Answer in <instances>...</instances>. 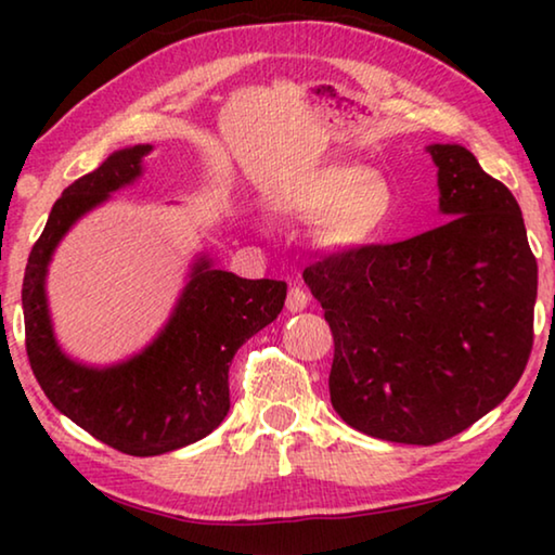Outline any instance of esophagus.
<instances>
[{
  "label": "esophagus",
  "instance_id": "obj_1",
  "mask_svg": "<svg viewBox=\"0 0 555 555\" xmlns=\"http://www.w3.org/2000/svg\"><path fill=\"white\" fill-rule=\"evenodd\" d=\"M308 300H311V298H308L306 291L300 288V286H294V288L288 291V296H286V308H288L291 313H300L308 306Z\"/></svg>",
  "mask_w": 555,
  "mask_h": 555
}]
</instances>
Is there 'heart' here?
Returning <instances> with one entry per match:
<instances>
[{"instance_id":"b5f03b06","label":"heart","mask_w":555,"mask_h":555,"mask_svg":"<svg viewBox=\"0 0 555 555\" xmlns=\"http://www.w3.org/2000/svg\"><path fill=\"white\" fill-rule=\"evenodd\" d=\"M291 212L325 221L333 247L357 249L377 242L397 212V191L387 176L352 164H331L308 173L288 198Z\"/></svg>"}]
</instances>
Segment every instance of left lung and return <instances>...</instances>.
Wrapping results in <instances>:
<instances>
[{
  "label": "left lung",
  "instance_id": "obj_1",
  "mask_svg": "<svg viewBox=\"0 0 555 555\" xmlns=\"http://www.w3.org/2000/svg\"><path fill=\"white\" fill-rule=\"evenodd\" d=\"M440 228L304 271L335 337L331 401L347 426L434 446L509 397L533 343L539 269L509 188L460 144H430Z\"/></svg>",
  "mask_w": 555,
  "mask_h": 555
}]
</instances>
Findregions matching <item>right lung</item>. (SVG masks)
Wrapping results in <instances>:
<instances>
[{
    "label": "right lung",
    "instance_id": "right-lung-1",
    "mask_svg": "<svg viewBox=\"0 0 555 555\" xmlns=\"http://www.w3.org/2000/svg\"><path fill=\"white\" fill-rule=\"evenodd\" d=\"M152 144L112 152L65 188L26 264L22 306L26 352L41 389L63 416L109 448L149 457L212 434L230 411V364L240 347L276 321L286 284L215 269L208 249L188 267L162 331L112 364H88L63 350L49 306V267L73 224L144 176Z\"/></svg>",
    "mask_w": 555,
    "mask_h": 555
}]
</instances>
